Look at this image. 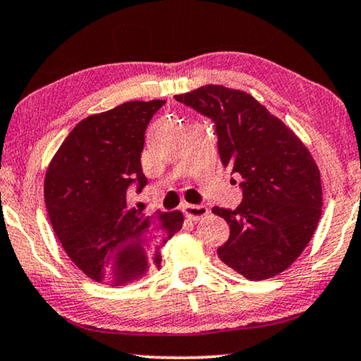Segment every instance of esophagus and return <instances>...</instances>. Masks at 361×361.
I'll list each match as a JSON object with an SVG mask.
<instances>
[{"label": "esophagus", "instance_id": "obj_1", "mask_svg": "<svg viewBox=\"0 0 361 361\" xmlns=\"http://www.w3.org/2000/svg\"><path fill=\"white\" fill-rule=\"evenodd\" d=\"M183 212L190 221H200L209 214V209L202 204H183Z\"/></svg>", "mask_w": 361, "mask_h": 361}]
</instances>
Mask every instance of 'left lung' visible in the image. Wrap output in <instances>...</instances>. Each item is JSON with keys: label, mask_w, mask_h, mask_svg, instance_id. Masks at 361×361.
Segmentation results:
<instances>
[{"label": "left lung", "mask_w": 361, "mask_h": 361, "mask_svg": "<svg viewBox=\"0 0 361 361\" xmlns=\"http://www.w3.org/2000/svg\"><path fill=\"white\" fill-rule=\"evenodd\" d=\"M175 99L216 124L222 165L242 176L240 204L212 207L231 227L217 257L247 280L276 276L301 255L321 219V173L312 155L245 91L206 85Z\"/></svg>", "instance_id": "1"}]
</instances>
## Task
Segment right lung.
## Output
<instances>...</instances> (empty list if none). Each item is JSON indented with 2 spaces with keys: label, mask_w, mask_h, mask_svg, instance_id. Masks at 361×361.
<instances>
[{
  "label": "right lung",
  "mask_w": 361,
  "mask_h": 361,
  "mask_svg": "<svg viewBox=\"0 0 361 361\" xmlns=\"http://www.w3.org/2000/svg\"><path fill=\"white\" fill-rule=\"evenodd\" d=\"M164 99L128 101L81 121L50 161L44 181L54 232L91 280L123 286L160 267V247L183 226L180 211L147 216L128 206L144 190L145 129Z\"/></svg>",
  "instance_id": "1"
}]
</instances>
